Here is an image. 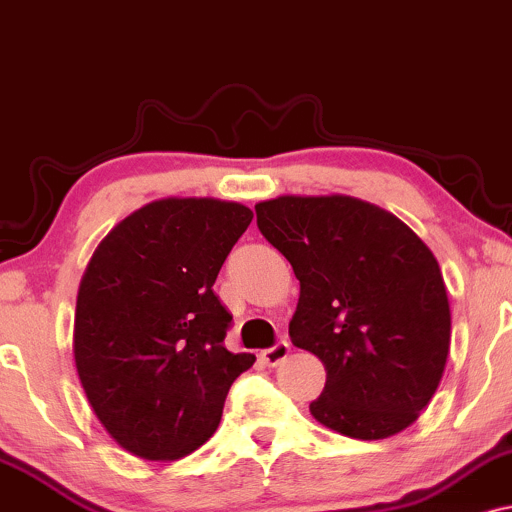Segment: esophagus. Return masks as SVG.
Masks as SVG:
<instances>
[{
  "label": "esophagus",
  "mask_w": 512,
  "mask_h": 512,
  "mask_svg": "<svg viewBox=\"0 0 512 512\" xmlns=\"http://www.w3.org/2000/svg\"><path fill=\"white\" fill-rule=\"evenodd\" d=\"M287 354H290V342L278 340L273 347H268V350L261 352V362L266 366H278L285 362Z\"/></svg>",
  "instance_id": "1"
}]
</instances>
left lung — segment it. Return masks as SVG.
Wrapping results in <instances>:
<instances>
[{"instance_id":"1","label":"left lung","mask_w":512,"mask_h":512,"mask_svg":"<svg viewBox=\"0 0 512 512\" xmlns=\"http://www.w3.org/2000/svg\"><path fill=\"white\" fill-rule=\"evenodd\" d=\"M258 230L290 261L294 347L326 366L309 405L342 436L378 441L417 422L450 350V306L434 254L405 222L352 196H280Z\"/></svg>"}]
</instances>
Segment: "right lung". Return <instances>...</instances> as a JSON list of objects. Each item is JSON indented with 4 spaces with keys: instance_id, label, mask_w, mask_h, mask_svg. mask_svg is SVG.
<instances>
[{
    "instance_id": "right-lung-1",
    "label": "right lung",
    "mask_w": 512,
    "mask_h": 512,
    "mask_svg": "<svg viewBox=\"0 0 512 512\" xmlns=\"http://www.w3.org/2000/svg\"><path fill=\"white\" fill-rule=\"evenodd\" d=\"M251 213L215 198H162L102 239L76 299L74 359L107 434L143 460H174L218 429L254 354L225 347L232 314L213 282Z\"/></svg>"
}]
</instances>
